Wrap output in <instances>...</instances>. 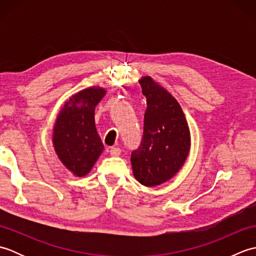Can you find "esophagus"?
Masks as SVG:
<instances>
[{
    "label": "esophagus",
    "instance_id": "esophagus-1",
    "mask_svg": "<svg viewBox=\"0 0 256 256\" xmlns=\"http://www.w3.org/2000/svg\"><path fill=\"white\" fill-rule=\"evenodd\" d=\"M121 148H112L111 150H110V154H111V156H120L121 155Z\"/></svg>",
    "mask_w": 256,
    "mask_h": 256
}]
</instances>
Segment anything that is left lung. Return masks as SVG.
<instances>
[{"mask_svg":"<svg viewBox=\"0 0 256 256\" xmlns=\"http://www.w3.org/2000/svg\"><path fill=\"white\" fill-rule=\"evenodd\" d=\"M148 108L140 148L131 162L136 180L148 187L158 186L176 175L187 160L190 132L177 100L148 76L140 80Z\"/></svg>","mask_w":256,"mask_h":256,"instance_id":"1","label":"left lung"}]
</instances>
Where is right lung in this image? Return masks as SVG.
Segmentation results:
<instances>
[{"mask_svg": "<svg viewBox=\"0 0 256 256\" xmlns=\"http://www.w3.org/2000/svg\"><path fill=\"white\" fill-rule=\"evenodd\" d=\"M106 92L100 86L79 91L64 102L56 118L54 148L74 176H86L104 150L96 128L94 108Z\"/></svg>", "mask_w": 256, "mask_h": 256, "instance_id": "add662e5", "label": "right lung"}]
</instances>
